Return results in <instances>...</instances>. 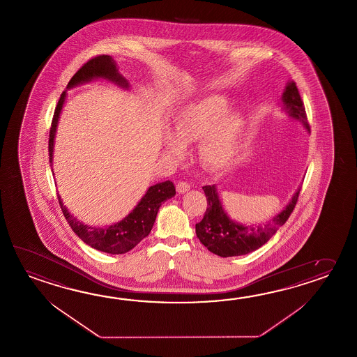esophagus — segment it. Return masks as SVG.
Listing matches in <instances>:
<instances>
[{
  "instance_id": "esophagus-1",
  "label": "esophagus",
  "mask_w": 357,
  "mask_h": 357,
  "mask_svg": "<svg viewBox=\"0 0 357 357\" xmlns=\"http://www.w3.org/2000/svg\"><path fill=\"white\" fill-rule=\"evenodd\" d=\"M190 188V184H188L187 182L176 183V192H178V193H181V195L185 193V192H188Z\"/></svg>"
}]
</instances>
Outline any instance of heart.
<instances>
[{"label": "heart", "mask_w": 357, "mask_h": 357, "mask_svg": "<svg viewBox=\"0 0 357 357\" xmlns=\"http://www.w3.org/2000/svg\"><path fill=\"white\" fill-rule=\"evenodd\" d=\"M224 95H206L190 102L181 110L174 122L175 133L165 139L167 153L175 158L184 153V144L201 139L199 158L212 170L227 167L235 156L244 116L239 110H227Z\"/></svg>", "instance_id": "heart-1"}]
</instances>
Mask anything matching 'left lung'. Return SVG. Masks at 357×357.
Returning a JSON list of instances; mask_svg holds the SVG:
<instances>
[{"instance_id":"8db88e82","label":"left lung","mask_w":357,"mask_h":357,"mask_svg":"<svg viewBox=\"0 0 357 357\" xmlns=\"http://www.w3.org/2000/svg\"><path fill=\"white\" fill-rule=\"evenodd\" d=\"M281 102L282 109L289 116L301 122L306 131H310L305 108L294 81L287 82ZM202 190L207 198V210L202 221L196 224L197 238L213 255L226 258L248 255L264 245L290 218L298 202L301 187L294 193L291 201L286 204L282 211L259 225H245L229 218L218 197L216 185H204Z\"/></svg>"}]
</instances>
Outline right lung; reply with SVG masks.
<instances>
[{
	"label": "right lung",
	"mask_w": 357,
	"mask_h": 357,
	"mask_svg": "<svg viewBox=\"0 0 357 357\" xmlns=\"http://www.w3.org/2000/svg\"><path fill=\"white\" fill-rule=\"evenodd\" d=\"M96 79H104L116 84L119 88L130 89V82L118 73L116 63L110 56H98L90 59L75 73L73 79L68 82L67 89H73L82 84H86ZM67 90H65L59 104L54 110V116L52 121L51 132H50V162L53 164V149H54V137L59 126V114L66 102ZM54 175V173H53ZM175 196V187L173 182L158 183L151 185L146 190L145 196L139 199V204L132 210L123 220L110 226H90L84 224L80 220L71 215L66 208L65 204L59 195V202L61 210L65 215L67 222L71 226L73 233L76 234L81 241L88 245L109 255H123L136 247L139 241L145 239L153 229L155 218L160 208L161 204L169 198Z\"/></svg>",
	"instance_id": "right-lung-1"
}]
</instances>
